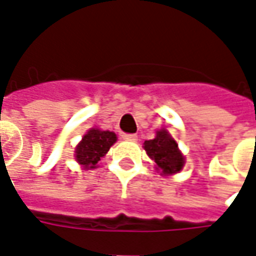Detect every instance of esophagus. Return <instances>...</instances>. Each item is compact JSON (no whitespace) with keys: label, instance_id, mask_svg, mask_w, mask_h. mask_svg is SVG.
<instances>
[{"label":"esophagus","instance_id":"34e87169","mask_svg":"<svg viewBox=\"0 0 256 256\" xmlns=\"http://www.w3.org/2000/svg\"><path fill=\"white\" fill-rule=\"evenodd\" d=\"M122 138L126 140H138V135H135V134H124Z\"/></svg>","mask_w":256,"mask_h":256}]
</instances>
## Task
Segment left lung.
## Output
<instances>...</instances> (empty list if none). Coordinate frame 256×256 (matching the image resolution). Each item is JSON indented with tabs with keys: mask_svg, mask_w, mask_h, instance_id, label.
<instances>
[{
	"mask_svg": "<svg viewBox=\"0 0 256 256\" xmlns=\"http://www.w3.org/2000/svg\"><path fill=\"white\" fill-rule=\"evenodd\" d=\"M144 150L165 174L177 173L184 166V156L166 130H158L156 139L144 142Z\"/></svg>",
	"mask_w": 256,
	"mask_h": 256,
	"instance_id": "left-lung-1",
	"label": "left lung"
}]
</instances>
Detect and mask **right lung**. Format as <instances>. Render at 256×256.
Listing matches in <instances>:
<instances>
[{
    "mask_svg": "<svg viewBox=\"0 0 256 256\" xmlns=\"http://www.w3.org/2000/svg\"><path fill=\"white\" fill-rule=\"evenodd\" d=\"M116 140V134L110 130H88L76 147V161L84 165L86 169H92Z\"/></svg>",
    "mask_w": 256,
    "mask_h": 256,
    "instance_id": "right-lung-1",
    "label": "right lung"
}]
</instances>
